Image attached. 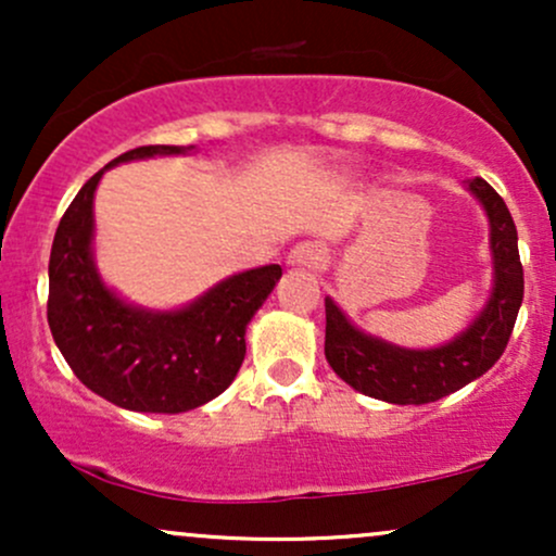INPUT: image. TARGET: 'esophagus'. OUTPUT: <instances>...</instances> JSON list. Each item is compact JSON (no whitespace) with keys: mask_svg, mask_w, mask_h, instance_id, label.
Segmentation results:
<instances>
[{"mask_svg":"<svg viewBox=\"0 0 556 556\" xmlns=\"http://www.w3.org/2000/svg\"><path fill=\"white\" fill-rule=\"evenodd\" d=\"M321 261H324L321 245H316V242H298V245L287 253L285 264L290 266V269H318Z\"/></svg>","mask_w":556,"mask_h":556,"instance_id":"1","label":"esophagus"}]
</instances>
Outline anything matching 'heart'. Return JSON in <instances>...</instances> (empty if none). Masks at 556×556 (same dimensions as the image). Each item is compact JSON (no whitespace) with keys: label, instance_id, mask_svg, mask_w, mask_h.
Segmentation results:
<instances>
[{"label":"heart","instance_id":"b5f03b06","mask_svg":"<svg viewBox=\"0 0 556 556\" xmlns=\"http://www.w3.org/2000/svg\"><path fill=\"white\" fill-rule=\"evenodd\" d=\"M337 177H340L342 182H350V180H353V177H355V172H353V169H342Z\"/></svg>","mask_w":556,"mask_h":556}]
</instances>
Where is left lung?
<instances>
[{
    "label": "left lung",
    "instance_id": "1",
    "mask_svg": "<svg viewBox=\"0 0 556 556\" xmlns=\"http://www.w3.org/2000/svg\"><path fill=\"white\" fill-rule=\"evenodd\" d=\"M465 188L478 198L489 219L491 295L473 321L450 342L429 350H410L355 327L340 305L327 298L329 366L344 384L392 405H426L457 392L483 376L502 358L522 303V264L518 229L507 203L486 180L473 177Z\"/></svg>",
    "mask_w": 556,
    "mask_h": 556
}]
</instances>
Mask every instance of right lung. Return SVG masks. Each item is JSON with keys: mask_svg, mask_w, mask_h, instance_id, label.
Instances as JSON below:
<instances>
[{"mask_svg": "<svg viewBox=\"0 0 556 556\" xmlns=\"http://www.w3.org/2000/svg\"><path fill=\"white\" fill-rule=\"evenodd\" d=\"M195 146H140L106 164L70 203L49 258L47 318L62 358L99 397L136 413H185L219 397L245 358V329L279 264L222 279L193 303L154 311L127 303L101 279L93 258V195L117 164L190 154Z\"/></svg>", "mask_w": 556, "mask_h": 556, "instance_id": "add662e5", "label": "right lung"}]
</instances>
